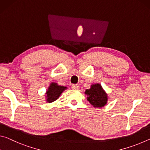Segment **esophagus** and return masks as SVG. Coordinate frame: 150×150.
<instances>
[{"label": "esophagus", "mask_w": 150, "mask_h": 150, "mask_svg": "<svg viewBox=\"0 0 150 150\" xmlns=\"http://www.w3.org/2000/svg\"><path fill=\"white\" fill-rule=\"evenodd\" d=\"M71 88H73V89L78 90L79 88V86L78 85H73L71 86Z\"/></svg>", "instance_id": "1"}]
</instances>
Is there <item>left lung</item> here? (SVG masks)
<instances>
[{"label": "left lung", "mask_w": 150, "mask_h": 150, "mask_svg": "<svg viewBox=\"0 0 150 150\" xmlns=\"http://www.w3.org/2000/svg\"><path fill=\"white\" fill-rule=\"evenodd\" d=\"M87 99L95 108L104 107L108 102V95L100 83L91 85V88L85 92Z\"/></svg>", "instance_id": "left-lung-1"}]
</instances>
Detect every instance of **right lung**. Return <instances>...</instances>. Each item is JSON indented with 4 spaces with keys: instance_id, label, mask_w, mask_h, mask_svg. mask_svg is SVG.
Wrapping results in <instances>:
<instances>
[{
    "instance_id": "right-lung-1",
    "label": "right lung",
    "mask_w": 150,
    "mask_h": 150,
    "mask_svg": "<svg viewBox=\"0 0 150 150\" xmlns=\"http://www.w3.org/2000/svg\"><path fill=\"white\" fill-rule=\"evenodd\" d=\"M67 89V87L59 85L57 83L52 82L45 93L46 103H52L59 98L63 91Z\"/></svg>"
}]
</instances>
